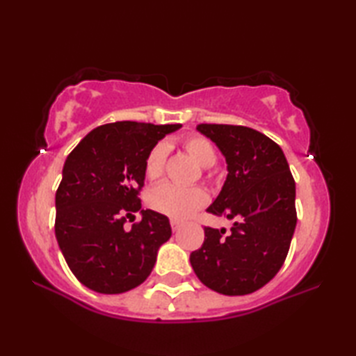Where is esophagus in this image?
<instances>
[{"label":"esophagus","mask_w":356,"mask_h":356,"mask_svg":"<svg viewBox=\"0 0 356 356\" xmlns=\"http://www.w3.org/2000/svg\"><path fill=\"white\" fill-rule=\"evenodd\" d=\"M184 226V222L182 221H179V220H171V227H172V231L174 232H177L180 227Z\"/></svg>","instance_id":"34e87169"}]
</instances>
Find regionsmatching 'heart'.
<instances>
[{
  "label": "heart",
  "instance_id": "1",
  "mask_svg": "<svg viewBox=\"0 0 356 356\" xmlns=\"http://www.w3.org/2000/svg\"><path fill=\"white\" fill-rule=\"evenodd\" d=\"M185 152L188 154L197 165L202 168H210L216 161V150L213 144L207 138L200 135H190L182 141ZM168 146L165 143H159L149 150L144 163V171L149 180H159L163 177L166 168ZM209 201L207 193L200 186H176L172 184H163L150 190L147 202L155 212L170 216L174 220H185L196 210L204 207Z\"/></svg>",
  "mask_w": 356,
  "mask_h": 356
}]
</instances>
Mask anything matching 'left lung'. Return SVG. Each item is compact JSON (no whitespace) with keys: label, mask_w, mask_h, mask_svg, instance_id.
I'll return each mask as SVG.
<instances>
[{"label":"left lung","mask_w":356,"mask_h":356,"mask_svg":"<svg viewBox=\"0 0 356 356\" xmlns=\"http://www.w3.org/2000/svg\"><path fill=\"white\" fill-rule=\"evenodd\" d=\"M227 163V177L209 213L236 220L226 229L204 227L206 238L190 254L204 286L222 295H246L280 272L291 246L297 210L295 180L282 149L243 125L200 124Z\"/></svg>","instance_id":"obj_1"}]
</instances>
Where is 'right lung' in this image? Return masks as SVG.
<instances>
[{
    "mask_svg": "<svg viewBox=\"0 0 356 356\" xmlns=\"http://www.w3.org/2000/svg\"><path fill=\"white\" fill-rule=\"evenodd\" d=\"M182 125L105 124L78 143L63 168L56 191L55 234L72 273L99 293H122L147 280L156 251L171 237L168 216L141 210L149 150Z\"/></svg>",
    "mask_w": 356,
    "mask_h": 356,
    "instance_id": "1",
    "label": "right lung"
}]
</instances>
